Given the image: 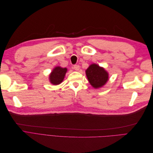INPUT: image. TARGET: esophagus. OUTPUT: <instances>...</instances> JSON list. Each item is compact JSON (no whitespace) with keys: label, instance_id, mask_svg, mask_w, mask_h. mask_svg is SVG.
<instances>
[{"label":"esophagus","instance_id":"1","mask_svg":"<svg viewBox=\"0 0 153 153\" xmlns=\"http://www.w3.org/2000/svg\"><path fill=\"white\" fill-rule=\"evenodd\" d=\"M73 69L76 71H78L80 69V66L77 65V64H75V65L73 66Z\"/></svg>","mask_w":153,"mask_h":153}]
</instances>
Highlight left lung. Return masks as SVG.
I'll return each mask as SVG.
<instances>
[{
	"mask_svg": "<svg viewBox=\"0 0 153 153\" xmlns=\"http://www.w3.org/2000/svg\"><path fill=\"white\" fill-rule=\"evenodd\" d=\"M86 75L91 85L99 88L104 85L108 79V74L103 68L93 64L87 68Z\"/></svg>",
	"mask_w": 153,
	"mask_h": 153,
	"instance_id": "left-lung-1",
	"label": "left lung"
}]
</instances>
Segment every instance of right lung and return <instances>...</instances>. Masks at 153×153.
I'll use <instances>...</instances> for the list:
<instances>
[{
    "mask_svg": "<svg viewBox=\"0 0 153 153\" xmlns=\"http://www.w3.org/2000/svg\"><path fill=\"white\" fill-rule=\"evenodd\" d=\"M67 71L66 68L56 67L53 69L50 75V82L53 85H58L62 82Z\"/></svg>",
    "mask_w": 153,
    "mask_h": 153,
    "instance_id": "add662e5",
    "label": "right lung"
}]
</instances>
